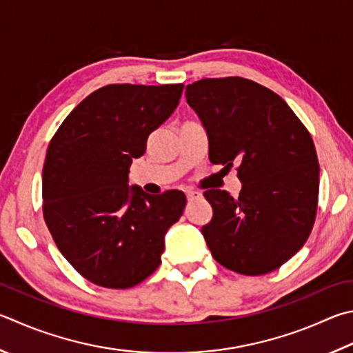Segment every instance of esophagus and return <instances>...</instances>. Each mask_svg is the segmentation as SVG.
<instances>
[{
    "label": "esophagus",
    "mask_w": 353,
    "mask_h": 353,
    "mask_svg": "<svg viewBox=\"0 0 353 353\" xmlns=\"http://www.w3.org/2000/svg\"><path fill=\"white\" fill-rule=\"evenodd\" d=\"M202 193H199V191H187V199L190 202L196 201V199H201Z\"/></svg>",
    "instance_id": "34e87169"
}]
</instances>
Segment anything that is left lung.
<instances>
[{"instance_id": "obj_1", "label": "left lung", "mask_w": 353, "mask_h": 353, "mask_svg": "<svg viewBox=\"0 0 353 353\" xmlns=\"http://www.w3.org/2000/svg\"><path fill=\"white\" fill-rule=\"evenodd\" d=\"M187 103L208 134L210 162L238 163V197L207 190L213 219L202 234L228 270L259 276L296 254L315 223L319 163L310 132L270 89L242 77L187 86Z\"/></svg>"}]
</instances>
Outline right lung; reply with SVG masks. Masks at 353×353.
I'll use <instances>...</instances> for the list:
<instances>
[{
	"instance_id": "right-lung-1",
	"label": "right lung",
	"mask_w": 353,
	"mask_h": 353,
	"mask_svg": "<svg viewBox=\"0 0 353 353\" xmlns=\"http://www.w3.org/2000/svg\"><path fill=\"white\" fill-rule=\"evenodd\" d=\"M182 91V83L103 86L74 108L50 140L43 216L61 254L89 283L130 288L162 262L165 233L181 219L187 197L130 188L128 172Z\"/></svg>"
}]
</instances>
